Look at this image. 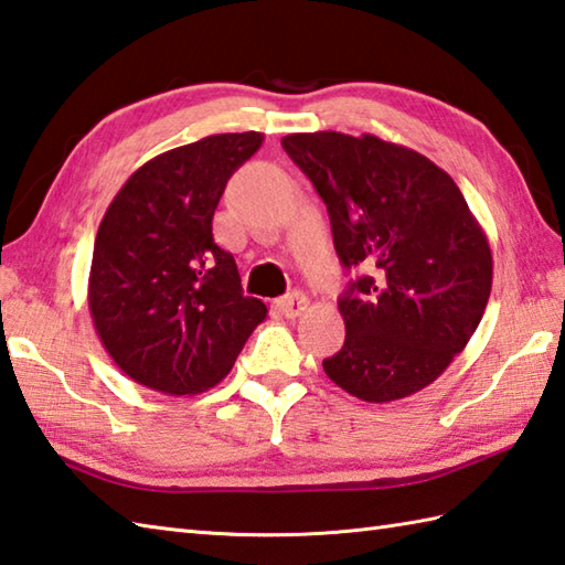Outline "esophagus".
<instances>
[{"label": "esophagus", "instance_id": "34e87169", "mask_svg": "<svg viewBox=\"0 0 565 565\" xmlns=\"http://www.w3.org/2000/svg\"><path fill=\"white\" fill-rule=\"evenodd\" d=\"M275 307H278L280 312H282L287 319H295V317H299V315H305V312H307V307H309V299H307L305 295L295 292V295L280 297L278 302H275Z\"/></svg>", "mask_w": 565, "mask_h": 565}]
</instances>
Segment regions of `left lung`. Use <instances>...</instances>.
<instances>
[{"label": "left lung", "instance_id": "1", "mask_svg": "<svg viewBox=\"0 0 565 565\" xmlns=\"http://www.w3.org/2000/svg\"><path fill=\"white\" fill-rule=\"evenodd\" d=\"M285 153L312 180L343 268L347 341L327 375L363 402L419 393L466 349L492 287L488 236L454 178L373 134H290Z\"/></svg>", "mask_w": 565, "mask_h": 565}]
</instances>
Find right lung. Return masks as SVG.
Returning a JSON list of instances; mask_svg holds the SVG:
<instances>
[{
  "label": "right lung",
  "mask_w": 565,
  "mask_h": 565,
  "mask_svg": "<svg viewBox=\"0 0 565 565\" xmlns=\"http://www.w3.org/2000/svg\"><path fill=\"white\" fill-rule=\"evenodd\" d=\"M263 134H214L138 168L95 238L87 305L111 361L134 383L182 397L214 387L268 307L241 290L212 218Z\"/></svg>",
  "instance_id": "right-lung-1"
}]
</instances>
